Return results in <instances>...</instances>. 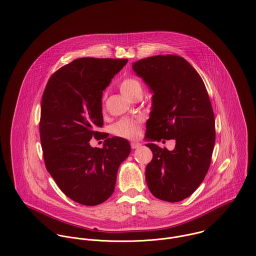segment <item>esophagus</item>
Instances as JSON below:
<instances>
[{"instance_id":"esophagus-1","label":"esophagus","mask_w":256,"mask_h":256,"mask_svg":"<svg viewBox=\"0 0 256 256\" xmlns=\"http://www.w3.org/2000/svg\"><path fill=\"white\" fill-rule=\"evenodd\" d=\"M142 144H140V142H130V146H132V148H140Z\"/></svg>"}]
</instances>
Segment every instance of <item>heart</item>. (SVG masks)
<instances>
[{
	"instance_id": "obj_1",
	"label": "heart",
	"mask_w": 256,
	"mask_h": 256,
	"mask_svg": "<svg viewBox=\"0 0 256 256\" xmlns=\"http://www.w3.org/2000/svg\"><path fill=\"white\" fill-rule=\"evenodd\" d=\"M120 92L124 96L132 98L134 96L142 92V86L138 80L134 78H126L120 84ZM140 118H122L112 126V132L118 136L126 138H134L140 134Z\"/></svg>"
}]
</instances>
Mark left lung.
<instances>
[{
	"instance_id": "left-lung-1",
	"label": "left lung",
	"mask_w": 256,
	"mask_h": 256,
	"mask_svg": "<svg viewBox=\"0 0 256 256\" xmlns=\"http://www.w3.org/2000/svg\"><path fill=\"white\" fill-rule=\"evenodd\" d=\"M134 72L152 94L146 138L154 154L146 168L150 192L178 202L192 194L210 168L216 120L204 80L184 58L154 56L132 62ZM174 139L172 151L152 142ZM164 142V140H162Z\"/></svg>"
}]
</instances>
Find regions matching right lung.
I'll list each match as a JSON object with an SVG mask.
<instances>
[{
  "label": "right lung",
  "mask_w": 256,
  "mask_h": 256,
  "mask_svg": "<svg viewBox=\"0 0 256 256\" xmlns=\"http://www.w3.org/2000/svg\"><path fill=\"white\" fill-rule=\"evenodd\" d=\"M126 62L74 60L50 76L42 94L40 136L46 168L60 190L82 206H98L112 194L118 168L130 154L128 140L96 132L104 124L102 90ZM92 136L106 138L102 149L90 146Z\"/></svg>",
  "instance_id": "obj_1"
}]
</instances>
